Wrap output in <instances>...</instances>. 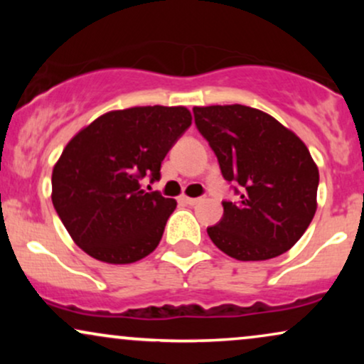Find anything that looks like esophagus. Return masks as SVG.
Masks as SVG:
<instances>
[{"label":"esophagus","instance_id":"obj_1","mask_svg":"<svg viewBox=\"0 0 364 364\" xmlns=\"http://www.w3.org/2000/svg\"><path fill=\"white\" fill-rule=\"evenodd\" d=\"M181 200L186 203V205H196V203L203 202L202 196H198V198H190V196H181Z\"/></svg>","mask_w":364,"mask_h":364}]
</instances>
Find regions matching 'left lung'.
I'll list each match as a JSON object with an SVG mask.
<instances>
[{
	"mask_svg": "<svg viewBox=\"0 0 364 364\" xmlns=\"http://www.w3.org/2000/svg\"><path fill=\"white\" fill-rule=\"evenodd\" d=\"M195 124L237 195L207 228L236 260H269L296 245L316 210L318 168L291 129L267 112L232 106L193 107Z\"/></svg>",
	"mask_w": 364,
	"mask_h": 364,
	"instance_id": "left-lung-1",
	"label": "left lung"
}]
</instances>
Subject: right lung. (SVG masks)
Segmentation results:
<instances>
[{
	"instance_id": "1",
	"label": "right lung",
	"mask_w": 364,
	"mask_h": 364,
	"mask_svg": "<svg viewBox=\"0 0 364 364\" xmlns=\"http://www.w3.org/2000/svg\"><path fill=\"white\" fill-rule=\"evenodd\" d=\"M186 107L111 111L78 132L53 169V205L73 241L106 263H133L157 248L173 198L145 191L190 128Z\"/></svg>"
}]
</instances>
